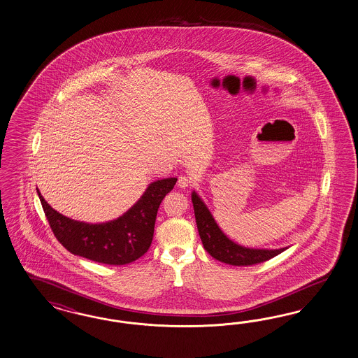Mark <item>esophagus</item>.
Here are the masks:
<instances>
[{
  "instance_id": "1",
  "label": "esophagus",
  "mask_w": 358,
  "mask_h": 358,
  "mask_svg": "<svg viewBox=\"0 0 358 358\" xmlns=\"http://www.w3.org/2000/svg\"><path fill=\"white\" fill-rule=\"evenodd\" d=\"M193 182V178L190 177V176H186V174H181L180 177H178V181H177V185H178V187H187L189 185Z\"/></svg>"
}]
</instances>
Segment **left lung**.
<instances>
[{
  "label": "left lung",
  "instance_id": "obj_1",
  "mask_svg": "<svg viewBox=\"0 0 358 358\" xmlns=\"http://www.w3.org/2000/svg\"><path fill=\"white\" fill-rule=\"evenodd\" d=\"M192 202L194 207L195 222L202 240L205 250L217 261L226 262L235 266L253 265L262 261L269 260L278 256L283 250L289 247L268 250V248H250L240 245L234 240L228 238L227 235L217 226V220L210 213L203 199L193 190Z\"/></svg>",
  "mask_w": 358,
  "mask_h": 358
}]
</instances>
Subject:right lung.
I'll use <instances>...</instances> for the list:
<instances>
[{
    "instance_id": "1",
    "label": "right lung",
    "mask_w": 358,
    "mask_h": 358,
    "mask_svg": "<svg viewBox=\"0 0 358 358\" xmlns=\"http://www.w3.org/2000/svg\"><path fill=\"white\" fill-rule=\"evenodd\" d=\"M176 182V177L153 181L126 213L102 223L65 217L45 202L38 187L36 192L55 236L65 250L101 264L126 265L150 250L157 210Z\"/></svg>"
}]
</instances>
